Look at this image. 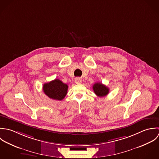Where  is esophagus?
<instances>
[{
	"mask_svg": "<svg viewBox=\"0 0 159 159\" xmlns=\"http://www.w3.org/2000/svg\"><path fill=\"white\" fill-rule=\"evenodd\" d=\"M82 82V79H80V78H76L75 79V83L76 84H80Z\"/></svg>",
	"mask_w": 159,
	"mask_h": 159,
	"instance_id": "34e87169",
	"label": "esophagus"
}]
</instances>
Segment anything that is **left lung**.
<instances>
[{
  "mask_svg": "<svg viewBox=\"0 0 159 159\" xmlns=\"http://www.w3.org/2000/svg\"><path fill=\"white\" fill-rule=\"evenodd\" d=\"M93 89L96 95L99 97H103L109 93V89L101 83H95L93 86Z\"/></svg>",
  "mask_w": 159,
  "mask_h": 159,
  "instance_id": "obj_1",
  "label": "left lung"
}]
</instances>
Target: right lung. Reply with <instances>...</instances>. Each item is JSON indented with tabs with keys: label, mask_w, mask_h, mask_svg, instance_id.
I'll use <instances>...</instances> for the list:
<instances>
[{
	"label": "right lung",
	"mask_w": 159,
	"mask_h": 159,
	"mask_svg": "<svg viewBox=\"0 0 159 159\" xmlns=\"http://www.w3.org/2000/svg\"><path fill=\"white\" fill-rule=\"evenodd\" d=\"M68 86L59 79H55L43 85V90L45 94L50 98L61 101L67 93Z\"/></svg>",
	"instance_id": "1"
}]
</instances>
